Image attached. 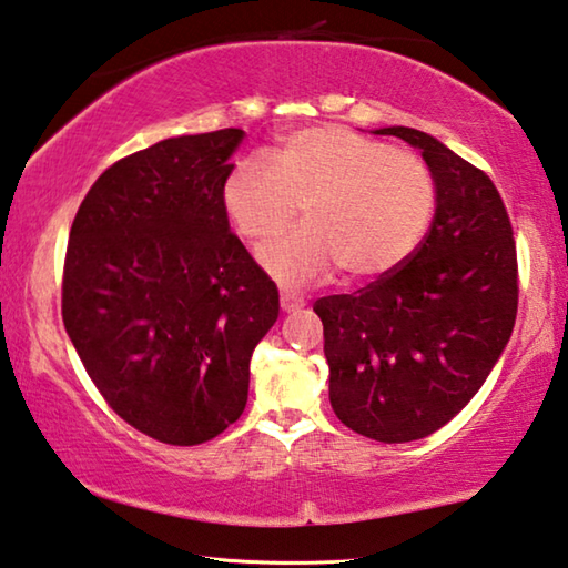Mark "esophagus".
<instances>
[{
    "instance_id": "1",
    "label": "esophagus",
    "mask_w": 568,
    "mask_h": 568,
    "mask_svg": "<svg viewBox=\"0 0 568 568\" xmlns=\"http://www.w3.org/2000/svg\"><path fill=\"white\" fill-rule=\"evenodd\" d=\"M278 304H282V312L290 314V312H300L304 306V300H302V296L286 292V294L278 296Z\"/></svg>"
}]
</instances>
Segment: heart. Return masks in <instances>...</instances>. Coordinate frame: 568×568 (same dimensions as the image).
Listing matches in <instances>:
<instances>
[{
    "label": "heart",
    "instance_id": "b5f03b06",
    "mask_svg": "<svg viewBox=\"0 0 568 568\" xmlns=\"http://www.w3.org/2000/svg\"><path fill=\"white\" fill-rule=\"evenodd\" d=\"M222 204L239 236L256 244L284 232L302 206L306 224L262 248L276 282L304 286L336 266L349 282H369L424 242L436 179L419 154L320 124L286 134L266 164L239 159L222 182Z\"/></svg>",
    "mask_w": 568,
    "mask_h": 568
}]
</instances>
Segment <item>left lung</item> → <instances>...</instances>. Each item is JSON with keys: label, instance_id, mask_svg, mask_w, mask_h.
<instances>
[{"label": "left lung", "instance_id": "1", "mask_svg": "<svg viewBox=\"0 0 568 568\" xmlns=\"http://www.w3.org/2000/svg\"><path fill=\"white\" fill-rule=\"evenodd\" d=\"M422 149L436 212L419 248L354 294L316 300L339 422L374 442L442 429L481 389L509 342L519 264L504 199L481 169L409 126L376 129Z\"/></svg>", "mask_w": 568, "mask_h": 568}]
</instances>
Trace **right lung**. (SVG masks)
<instances>
[{
  "label": "right lung",
  "instance_id": "1",
  "mask_svg": "<svg viewBox=\"0 0 568 568\" xmlns=\"http://www.w3.org/2000/svg\"><path fill=\"white\" fill-rule=\"evenodd\" d=\"M242 139L219 129L119 159L69 232V339L112 412L162 444H204L242 416L248 359L278 316L222 204Z\"/></svg>",
  "mask_w": 568,
  "mask_h": 568
}]
</instances>
